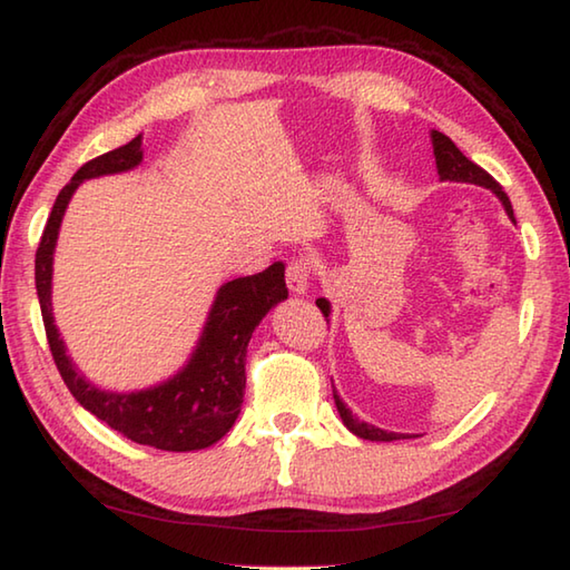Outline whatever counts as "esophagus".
Wrapping results in <instances>:
<instances>
[{"label": "esophagus", "instance_id": "obj_1", "mask_svg": "<svg viewBox=\"0 0 570 570\" xmlns=\"http://www.w3.org/2000/svg\"><path fill=\"white\" fill-rule=\"evenodd\" d=\"M285 281H287V287H289V293H293V295L299 297V295L307 293V287H309V263L305 261V257H297V261L287 265Z\"/></svg>", "mask_w": 570, "mask_h": 570}]
</instances>
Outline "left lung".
<instances>
[{"label":"left lung","mask_w":570,"mask_h":570,"mask_svg":"<svg viewBox=\"0 0 570 570\" xmlns=\"http://www.w3.org/2000/svg\"><path fill=\"white\" fill-rule=\"evenodd\" d=\"M432 146H434V158H436V174H439V178H442V180H454V184H474V186H481V188H489L491 193H497V198L501 200V206H503V210H507V216L511 218V223H517V218H513V208H511V200H509L507 193L501 190V186L487 174L484 168L476 166L474 160H469L464 154H461L452 138L444 136V134H439V131H432ZM315 303L322 309V315L330 317V309L332 307H330L327 299L325 297H317ZM332 396H335V406H337V412H340L342 424H345L354 436L370 439V442H394V439H412L414 436V434L386 432V429H380V426L367 424V422H360V419L352 414L350 406L340 400L335 384H332Z\"/></svg>","instance_id":"left-lung-1"}]
</instances>
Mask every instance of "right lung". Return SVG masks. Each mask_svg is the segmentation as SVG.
Instances as JSON below:
<instances>
[{
	"mask_svg": "<svg viewBox=\"0 0 570 570\" xmlns=\"http://www.w3.org/2000/svg\"><path fill=\"white\" fill-rule=\"evenodd\" d=\"M141 134L126 146L83 164L67 186L61 188L49 213L47 228L35 261V281L47 340L63 384L69 386L86 412L99 416L116 432L136 444L164 449V452H196L230 432L243 406L245 390V354L253 330L271 309L287 299L285 265L273 263L267 271L235 277L223 283L213 299L210 313L203 325L196 350L174 377L136 392L101 390L83 377L67 354V345L53 325L51 313V275L53 250L61 228V218L69 200L83 180L126 174L144 160Z\"/></svg>",
	"mask_w": 570,
	"mask_h": 570,
	"instance_id": "right-lung-1",
	"label": "right lung"
}]
</instances>
